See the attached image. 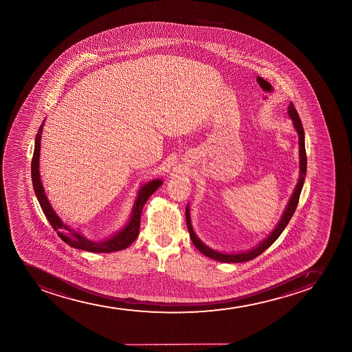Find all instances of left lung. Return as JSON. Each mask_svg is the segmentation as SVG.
I'll list each match as a JSON object with an SVG mask.
<instances>
[{
	"instance_id": "1",
	"label": "left lung",
	"mask_w": 352,
	"mask_h": 352,
	"mask_svg": "<svg viewBox=\"0 0 352 352\" xmlns=\"http://www.w3.org/2000/svg\"><path fill=\"white\" fill-rule=\"evenodd\" d=\"M287 115L292 121L294 128L298 133V146H299V178L298 182L296 184L295 190L291 195L290 199L287 202V208L284 210L282 217L275 226V229L271 231L270 234L267 236V239H263L262 242L258 243V245L252 248L251 250L242 251V252H237V254H228V252H221V251L214 250L211 248L208 247L206 244L198 239L196 234H195L194 228L191 226L190 219V209H189V204L186 208V226H188V230L190 234V239L194 243L195 247L197 248L199 252H202L203 255L209 257V258L214 259L217 262L221 263H242L248 262L251 259L256 258L257 256L261 255L262 252L267 250V248L272 245V243L275 242L276 239H278L280 234L283 232L284 229L287 228V223L290 222L291 217L295 214L296 208L298 204L299 195L303 188L304 181H305V176H307V153H305V138H304V129L303 124L300 122L298 113L295 109V107L291 102L287 108Z\"/></svg>"
}]
</instances>
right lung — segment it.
<instances>
[{
    "label": "right lung",
    "mask_w": 352,
    "mask_h": 352,
    "mask_svg": "<svg viewBox=\"0 0 352 352\" xmlns=\"http://www.w3.org/2000/svg\"><path fill=\"white\" fill-rule=\"evenodd\" d=\"M43 126H45V122L41 124L40 129L36 133V138H35V148H34L32 160V179L35 195H36L42 211L45 212V217L50 223V226H53L54 230L56 231L57 234L60 236V239L63 242L67 243L70 247L80 249V250L108 254V252H113V251L123 250L129 247L130 244L138 239V234H140V223H141L143 206L148 201V198L163 184V181L156 178V179H153V181L144 183L143 186H140L129 221L126 226L122 228L121 230L118 231L113 236H110L109 239H102V241H93V239H87L85 234H82V232L74 230L70 226L62 222V219L54 210L53 206H50L48 197L45 196V188L41 182L40 170H38L40 169L41 136L43 131Z\"/></svg>",
    "instance_id": "1"
}]
</instances>
